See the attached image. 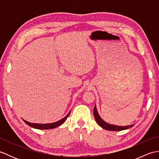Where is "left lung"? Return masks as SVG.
I'll return each mask as SVG.
<instances>
[{"label": "left lung", "instance_id": "left-lung-1", "mask_svg": "<svg viewBox=\"0 0 159 159\" xmlns=\"http://www.w3.org/2000/svg\"><path fill=\"white\" fill-rule=\"evenodd\" d=\"M93 116L95 117V120L98 124L102 128H104V129L108 130H112V131H120L123 130L128 129V128L133 127L134 124H132L130 126H116V125H113V124H109L107 122H105L104 120L101 119V117L98 113V111L96 109V105L94 107L93 109Z\"/></svg>", "mask_w": 159, "mask_h": 159}]
</instances>
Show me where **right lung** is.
<instances>
[{"label": "right lung", "instance_id": "1", "mask_svg": "<svg viewBox=\"0 0 159 159\" xmlns=\"http://www.w3.org/2000/svg\"><path fill=\"white\" fill-rule=\"evenodd\" d=\"M70 114V112H69V113L67 115V116L63 117V119H61V120L58 121H56V122H54V123H50V124H33V123H31V122H29V121H26L25 120H24L25 122L29 125V126H31L32 128H37V129H42V130H46V129H52V128H55L56 127H58L61 125L63 124L64 122H65V121L66 120V119L67 118V117L69 116V115Z\"/></svg>", "mask_w": 159, "mask_h": 159}]
</instances>
